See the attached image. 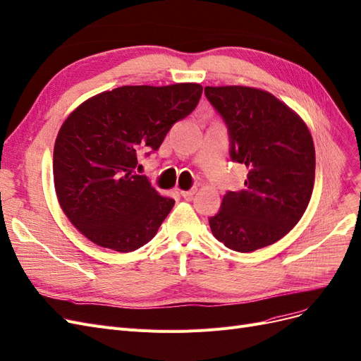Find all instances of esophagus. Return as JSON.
I'll return each mask as SVG.
<instances>
[{"label":"esophagus","mask_w":361,"mask_h":361,"mask_svg":"<svg viewBox=\"0 0 361 361\" xmlns=\"http://www.w3.org/2000/svg\"><path fill=\"white\" fill-rule=\"evenodd\" d=\"M195 188H192V190H190V191H180V195L183 197V198H186V200H190V198H192V195L195 194Z\"/></svg>","instance_id":"obj_1"}]
</instances>
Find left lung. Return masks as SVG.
<instances>
[{
	"instance_id": "8db88e82",
	"label": "left lung",
	"mask_w": 361,
	"mask_h": 361,
	"mask_svg": "<svg viewBox=\"0 0 361 361\" xmlns=\"http://www.w3.org/2000/svg\"><path fill=\"white\" fill-rule=\"evenodd\" d=\"M228 128L230 158L247 170L245 188L228 191L209 218L215 238L238 252L278 242L303 216L315 182V147L306 123L267 91L206 86Z\"/></svg>"
}]
</instances>
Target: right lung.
I'll return each instance as SVG.
<instances>
[{
	"label": "right lung",
	"mask_w": 361,
	"mask_h": 361,
	"mask_svg": "<svg viewBox=\"0 0 361 361\" xmlns=\"http://www.w3.org/2000/svg\"><path fill=\"white\" fill-rule=\"evenodd\" d=\"M202 92L198 83L121 86L86 100L62 123L54 149L55 191L85 238L118 252L154 238L175 200L135 175L137 157L157 151Z\"/></svg>",
	"instance_id": "1"
}]
</instances>
